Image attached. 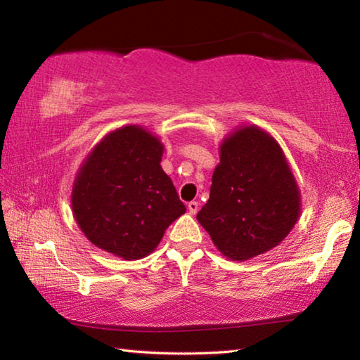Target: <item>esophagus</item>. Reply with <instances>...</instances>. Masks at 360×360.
Returning a JSON list of instances; mask_svg holds the SVG:
<instances>
[{
    "instance_id": "obj_1",
    "label": "esophagus",
    "mask_w": 360,
    "mask_h": 360,
    "mask_svg": "<svg viewBox=\"0 0 360 360\" xmlns=\"http://www.w3.org/2000/svg\"><path fill=\"white\" fill-rule=\"evenodd\" d=\"M187 210H188V212H191V214H197L198 202H195V200H192V202H188L187 203Z\"/></svg>"
}]
</instances>
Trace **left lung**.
Listing matches in <instances>:
<instances>
[{
  "mask_svg": "<svg viewBox=\"0 0 360 360\" xmlns=\"http://www.w3.org/2000/svg\"><path fill=\"white\" fill-rule=\"evenodd\" d=\"M300 214V193L281 148L257 127L221 146L210 200L197 219L219 251L248 260L278 246Z\"/></svg>",
  "mask_w": 360,
  "mask_h": 360,
  "instance_id": "obj_1",
  "label": "left lung"
}]
</instances>
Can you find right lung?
<instances>
[{
    "label": "right lung",
    "mask_w": 360,
    "mask_h": 360,
    "mask_svg": "<svg viewBox=\"0 0 360 360\" xmlns=\"http://www.w3.org/2000/svg\"><path fill=\"white\" fill-rule=\"evenodd\" d=\"M163 146L141 127L109 133L92 150L72 187V211L95 246L125 260L154 251L186 212L160 167Z\"/></svg>",
    "instance_id": "right-lung-1"
}]
</instances>
